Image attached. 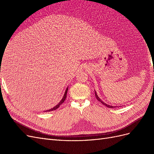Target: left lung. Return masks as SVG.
Instances as JSON below:
<instances>
[{
  "instance_id": "left-lung-1",
  "label": "left lung",
  "mask_w": 154,
  "mask_h": 154,
  "mask_svg": "<svg viewBox=\"0 0 154 154\" xmlns=\"http://www.w3.org/2000/svg\"><path fill=\"white\" fill-rule=\"evenodd\" d=\"M95 96H96V98H97V100H98L99 101H100L102 104H103L104 105H105L106 106L108 107V108H115V107H117V106H111V105H107V104H106L105 103H104V102H103V101H102V100H101L100 98V97H98V96L97 95V94H96V91H95Z\"/></svg>"
}]
</instances>
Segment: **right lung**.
Instances as JSON below:
<instances>
[{
    "instance_id": "1",
    "label": "right lung",
    "mask_w": 154,
    "mask_h": 154,
    "mask_svg": "<svg viewBox=\"0 0 154 154\" xmlns=\"http://www.w3.org/2000/svg\"><path fill=\"white\" fill-rule=\"evenodd\" d=\"M67 91H68V87L66 88V92H65V94H64V95H63V98L62 99V100L60 101V102H59V103L58 104V105H56L55 106H54L53 109H49V110H46L45 112H49V111H53V110H55L56 109H57L58 107L60 106V105H61V104H62L63 102H64V101L66 100V97H67Z\"/></svg>"
}]
</instances>
